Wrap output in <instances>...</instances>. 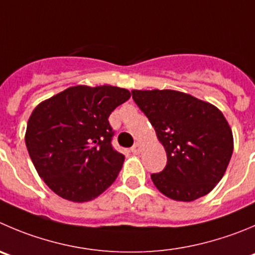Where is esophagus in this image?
Instances as JSON below:
<instances>
[{"instance_id": "1", "label": "esophagus", "mask_w": 255, "mask_h": 255, "mask_svg": "<svg viewBox=\"0 0 255 255\" xmlns=\"http://www.w3.org/2000/svg\"><path fill=\"white\" fill-rule=\"evenodd\" d=\"M140 151H141V145H140L139 142H135L134 146L131 147V152L132 154H139Z\"/></svg>"}]
</instances>
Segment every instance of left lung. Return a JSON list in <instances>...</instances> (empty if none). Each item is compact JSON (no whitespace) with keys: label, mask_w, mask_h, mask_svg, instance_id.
I'll use <instances>...</instances> for the list:
<instances>
[{"label":"left lung","mask_w":255,"mask_h":255,"mask_svg":"<svg viewBox=\"0 0 255 255\" xmlns=\"http://www.w3.org/2000/svg\"><path fill=\"white\" fill-rule=\"evenodd\" d=\"M166 151L165 168L151 180L168 198L193 202L222 180L233 154V134L212 104L174 90L131 91Z\"/></svg>","instance_id":"obj_1"}]
</instances>
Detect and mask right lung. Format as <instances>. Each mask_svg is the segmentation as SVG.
<instances>
[{
  "instance_id": "right-lung-1",
  "label": "right lung",
  "mask_w": 255,
  "mask_h": 255,
  "mask_svg": "<svg viewBox=\"0 0 255 255\" xmlns=\"http://www.w3.org/2000/svg\"><path fill=\"white\" fill-rule=\"evenodd\" d=\"M130 99L116 86H72L31 114L26 146L46 185L75 203L100 195L118 178L125 156L113 146L110 114Z\"/></svg>"
}]
</instances>
